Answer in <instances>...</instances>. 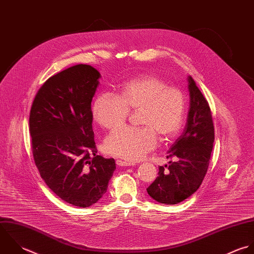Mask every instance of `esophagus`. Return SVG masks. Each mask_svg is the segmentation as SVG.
Instances as JSON below:
<instances>
[{
  "label": "esophagus",
  "mask_w": 254,
  "mask_h": 254,
  "mask_svg": "<svg viewBox=\"0 0 254 254\" xmlns=\"http://www.w3.org/2000/svg\"><path fill=\"white\" fill-rule=\"evenodd\" d=\"M116 165L118 167H131V166H134V164H132V163H128V162L121 161V160H117L116 161Z\"/></svg>",
  "instance_id": "34e87169"
}]
</instances>
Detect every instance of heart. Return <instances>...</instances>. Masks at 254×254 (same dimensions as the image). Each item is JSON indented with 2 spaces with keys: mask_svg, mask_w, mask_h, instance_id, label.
Returning <instances> with one entry per match:
<instances>
[{
  "mask_svg": "<svg viewBox=\"0 0 254 254\" xmlns=\"http://www.w3.org/2000/svg\"><path fill=\"white\" fill-rule=\"evenodd\" d=\"M129 110H139V124L112 132L105 140L110 155L135 162L151 152L157 144L156 135L163 141L177 136L185 115L183 92L154 74L141 75L125 83L120 98L110 93L99 94L92 104V116L104 129L120 127Z\"/></svg>",
  "mask_w": 254,
  "mask_h": 254,
  "instance_id": "obj_1",
  "label": "heart"
}]
</instances>
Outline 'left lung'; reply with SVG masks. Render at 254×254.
Wrapping results in <instances>:
<instances>
[{"mask_svg":"<svg viewBox=\"0 0 254 254\" xmlns=\"http://www.w3.org/2000/svg\"><path fill=\"white\" fill-rule=\"evenodd\" d=\"M190 106L183 134L167 153L168 170L160 167L159 176L147 188L157 202L177 204L190 197L200 187L211 158L215 140L209 104L194 80L188 76Z\"/></svg>","mask_w":254,"mask_h":254,"instance_id":"1","label":"left lung"}]
</instances>
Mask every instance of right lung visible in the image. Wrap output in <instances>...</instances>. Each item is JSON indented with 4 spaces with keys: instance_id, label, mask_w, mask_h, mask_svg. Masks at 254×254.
<instances>
[{
    "instance_id": "1",
    "label": "right lung",
    "mask_w": 254,
    "mask_h": 254,
    "mask_svg": "<svg viewBox=\"0 0 254 254\" xmlns=\"http://www.w3.org/2000/svg\"><path fill=\"white\" fill-rule=\"evenodd\" d=\"M100 73L79 64L49 78L38 90L29 115L35 165L62 200L89 207L106 192L116 169L96 155L91 100Z\"/></svg>"
}]
</instances>
